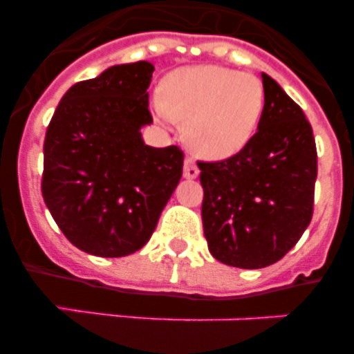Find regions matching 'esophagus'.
<instances>
[{"label": "esophagus", "instance_id": "obj_1", "mask_svg": "<svg viewBox=\"0 0 354 354\" xmlns=\"http://www.w3.org/2000/svg\"><path fill=\"white\" fill-rule=\"evenodd\" d=\"M183 171H184V177H186V179H196V177H198V174H200L198 167H196L195 161H193V159L189 158V156H187V158L184 159Z\"/></svg>", "mask_w": 354, "mask_h": 354}]
</instances>
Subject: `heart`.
I'll return each instance as SVG.
<instances>
[{
	"mask_svg": "<svg viewBox=\"0 0 354 354\" xmlns=\"http://www.w3.org/2000/svg\"><path fill=\"white\" fill-rule=\"evenodd\" d=\"M162 118L184 124L195 154L225 159L237 154L255 133L264 109V86L250 72L196 65L171 72L156 102Z\"/></svg>",
	"mask_w": 354,
	"mask_h": 354,
	"instance_id": "1",
	"label": "heart"
}]
</instances>
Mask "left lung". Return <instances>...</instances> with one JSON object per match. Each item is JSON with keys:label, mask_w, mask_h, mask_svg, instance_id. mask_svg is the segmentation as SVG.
I'll use <instances>...</instances> for the list:
<instances>
[{"label": "left lung", "mask_w": 354, "mask_h": 354, "mask_svg": "<svg viewBox=\"0 0 354 354\" xmlns=\"http://www.w3.org/2000/svg\"><path fill=\"white\" fill-rule=\"evenodd\" d=\"M262 84L257 133L230 158L198 161L209 252L243 270L280 261L314 214L317 149L310 122L273 77L262 74Z\"/></svg>", "instance_id": "1"}]
</instances>
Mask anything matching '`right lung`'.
Wrapping results in <instances>:
<instances>
[{
  "instance_id": "1",
  "label": "right lung",
  "mask_w": 354,
  "mask_h": 354,
  "mask_svg": "<svg viewBox=\"0 0 354 354\" xmlns=\"http://www.w3.org/2000/svg\"><path fill=\"white\" fill-rule=\"evenodd\" d=\"M152 72L134 62L72 84L46 131L44 202L72 245L97 257L145 246L183 175L179 147L154 149L140 134L152 124Z\"/></svg>"
}]
</instances>
